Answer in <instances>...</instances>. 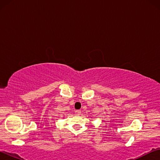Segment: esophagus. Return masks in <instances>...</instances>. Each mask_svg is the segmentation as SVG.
I'll return each mask as SVG.
<instances>
[{
	"mask_svg": "<svg viewBox=\"0 0 160 160\" xmlns=\"http://www.w3.org/2000/svg\"><path fill=\"white\" fill-rule=\"evenodd\" d=\"M75 114L76 115H80L81 113V111L80 110H75Z\"/></svg>",
	"mask_w": 160,
	"mask_h": 160,
	"instance_id": "esophagus-1",
	"label": "esophagus"
}]
</instances>
